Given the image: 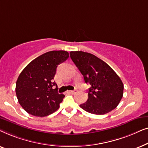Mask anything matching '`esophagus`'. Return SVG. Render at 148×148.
Masks as SVG:
<instances>
[{"label": "esophagus", "mask_w": 148, "mask_h": 148, "mask_svg": "<svg viewBox=\"0 0 148 148\" xmlns=\"http://www.w3.org/2000/svg\"><path fill=\"white\" fill-rule=\"evenodd\" d=\"M77 92V90H71V91H68V92L69 93V94H75V93H76Z\"/></svg>", "instance_id": "1"}]
</instances>
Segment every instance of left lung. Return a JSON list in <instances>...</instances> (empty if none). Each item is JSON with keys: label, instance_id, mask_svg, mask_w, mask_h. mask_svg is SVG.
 <instances>
[{"label": "left lung", "instance_id": "obj_1", "mask_svg": "<svg viewBox=\"0 0 148 148\" xmlns=\"http://www.w3.org/2000/svg\"><path fill=\"white\" fill-rule=\"evenodd\" d=\"M70 56L85 82L90 84L88 98L80 107L94 114H105L118 106L123 98V84L114 70L94 54L72 51Z\"/></svg>", "mask_w": 148, "mask_h": 148}]
</instances>
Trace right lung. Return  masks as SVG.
<instances>
[{
  "label": "right lung",
  "instance_id": "right-lung-1",
  "mask_svg": "<svg viewBox=\"0 0 148 148\" xmlns=\"http://www.w3.org/2000/svg\"><path fill=\"white\" fill-rule=\"evenodd\" d=\"M69 56V52L64 50L46 52L22 71L16 82L15 92L18 102L26 112L43 117L58 110L64 95L58 94L53 79L58 65Z\"/></svg>",
  "mask_w": 148,
  "mask_h": 148
}]
</instances>
